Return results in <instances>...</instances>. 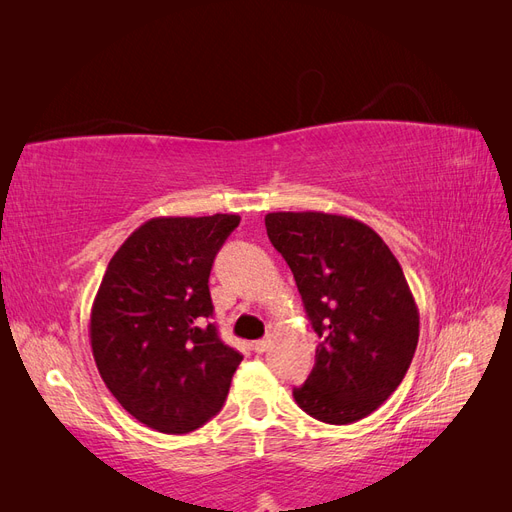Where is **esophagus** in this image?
<instances>
[{"mask_svg": "<svg viewBox=\"0 0 512 512\" xmlns=\"http://www.w3.org/2000/svg\"><path fill=\"white\" fill-rule=\"evenodd\" d=\"M271 346V337H265V339H256V342H252V350L254 352H267Z\"/></svg>", "mask_w": 512, "mask_h": 512, "instance_id": "1", "label": "esophagus"}]
</instances>
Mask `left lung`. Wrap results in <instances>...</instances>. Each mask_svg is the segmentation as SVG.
I'll return each instance as SVG.
<instances>
[{"label": "left lung", "instance_id": "1", "mask_svg": "<svg viewBox=\"0 0 512 512\" xmlns=\"http://www.w3.org/2000/svg\"><path fill=\"white\" fill-rule=\"evenodd\" d=\"M265 226L320 337L294 401L322 423L361 421L393 395L418 344L406 275L378 232L346 215L277 211Z\"/></svg>", "mask_w": 512, "mask_h": 512}]
</instances>
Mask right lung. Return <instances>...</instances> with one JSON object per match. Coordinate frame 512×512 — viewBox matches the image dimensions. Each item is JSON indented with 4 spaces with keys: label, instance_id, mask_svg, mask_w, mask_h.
Returning <instances> with one entry per match:
<instances>
[{
    "label": "right lung",
    "instance_id": "obj_1",
    "mask_svg": "<svg viewBox=\"0 0 512 512\" xmlns=\"http://www.w3.org/2000/svg\"><path fill=\"white\" fill-rule=\"evenodd\" d=\"M239 215L153 218L123 241L91 305V352L108 391L136 421L190 433L224 406L243 356L218 337L213 258Z\"/></svg>",
    "mask_w": 512,
    "mask_h": 512
}]
</instances>
